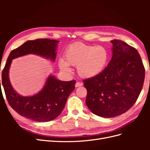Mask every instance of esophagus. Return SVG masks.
Masks as SVG:
<instances>
[{
	"mask_svg": "<svg viewBox=\"0 0 150 150\" xmlns=\"http://www.w3.org/2000/svg\"><path fill=\"white\" fill-rule=\"evenodd\" d=\"M83 86V83H79V82H77L75 84V87L76 88H78V87H81V86Z\"/></svg>",
	"mask_w": 150,
	"mask_h": 150,
	"instance_id": "esophagus-1",
	"label": "esophagus"
}]
</instances>
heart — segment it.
I'll return each instance as SVG.
<instances>
[{
    "mask_svg": "<svg viewBox=\"0 0 150 150\" xmlns=\"http://www.w3.org/2000/svg\"><path fill=\"white\" fill-rule=\"evenodd\" d=\"M64 59V61L61 59L58 62L62 71L70 72L69 66H76L79 76L90 79L100 74L105 69L109 60V52L103 46L77 42L66 49Z\"/></svg>",
    "mask_w": 150,
    "mask_h": 150,
    "instance_id": "b5f03b06",
    "label": "heart"
}]
</instances>
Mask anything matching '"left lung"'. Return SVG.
<instances>
[{
	"label": "left lung",
	"mask_w": 150,
	"mask_h": 150,
	"mask_svg": "<svg viewBox=\"0 0 150 150\" xmlns=\"http://www.w3.org/2000/svg\"><path fill=\"white\" fill-rule=\"evenodd\" d=\"M112 57L100 74L85 80L86 104L94 115L113 117L133 106L142 91L145 69L137 50L119 40H111Z\"/></svg>",
	"instance_id": "obj_1"
}]
</instances>
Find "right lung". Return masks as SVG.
Returning a JSON list of instances; mask_svg holds the SVG:
<instances>
[{
    "label": "right lung",
    "instance_id": "1",
    "mask_svg": "<svg viewBox=\"0 0 150 150\" xmlns=\"http://www.w3.org/2000/svg\"><path fill=\"white\" fill-rule=\"evenodd\" d=\"M59 42L49 39L28 40L12 51L8 57L2 71V84L9 105L18 114L27 118L38 122H47L56 119L61 113L68 97L74 89L76 81H60L51 74L38 93L23 96L16 92L11 83L9 70L12 60L28 54H35L54 62Z\"/></svg>",
    "mask_w": 150,
    "mask_h": 150
}]
</instances>
